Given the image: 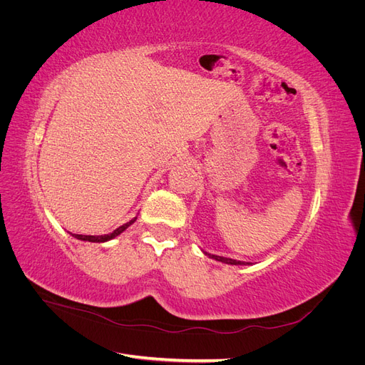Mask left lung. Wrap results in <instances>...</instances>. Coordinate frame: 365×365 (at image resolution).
I'll return each instance as SVG.
<instances>
[{"instance_id":"left-lung-1","label":"left lung","mask_w":365,"mask_h":365,"mask_svg":"<svg viewBox=\"0 0 365 365\" xmlns=\"http://www.w3.org/2000/svg\"><path fill=\"white\" fill-rule=\"evenodd\" d=\"M210 257L219 260V262H224V263H230V264H245V262H240V260H233V259H227V257H220V256H213V254H208ZM248 264V262H247Z\"/></svg>"}]
</instances>
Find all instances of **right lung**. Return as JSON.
<instances>
[{"label":"right lung","mask_w":365,"mask_h":365,"mask_svg":"<svg viewBox=\"0 0 365 365\" xmlns=\"http://www.w3.org/2000/svg\"><path fill=\"white\" fill-rule=\"evenodd\" d=\"M135 222V217L132 219V220H129V222H126V224H123L121 227H118L117 230H114L113 233H109V235H103V236H85V235H73L76 239H81V240H88V242H106V240H111L113 237H115V236H118L120 233H123V231L130 225V224H134Z\"/></svg>","instance_id":"1"}]
</instances>
